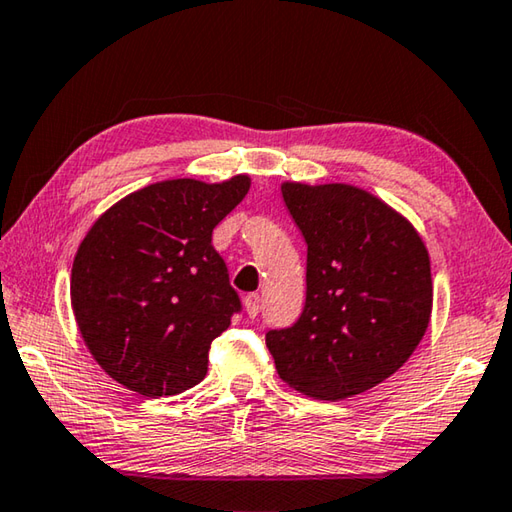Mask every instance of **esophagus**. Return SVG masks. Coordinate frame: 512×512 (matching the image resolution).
<instances>
[{
    "label": "esophagus",
    "mask_w": 512,
    "mask_h": 512,
    "mask_svg": "<svg viewBox=\"0 0 512 512\" xmlns=\"http://www.w3.org/2000/svg\"><path fill=\"white\" fill-rule=\"evenodd\" d=\"M244 307H246V314L250 318H255L259 314V309H262V296H259V293H248L244 298Z\"/></svg>",
    "instance_id": "obj_1"
}]
</instances>
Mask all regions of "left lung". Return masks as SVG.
<instances>
[{
    "label": "left lung",
    "instance_id": "8db88e82",
    "mask_svg": "<svg viewBox=\"0 0 512 512\" xmlns=\"http://www.w3.org/2000/svg\"><path fill=\"white\" fill-rule=\"evenodd\" d=\"M282 198L307 241V298L296 323L266 334V348L291 388L345 400L400 370L427 332V246L361 187L287 180Z\"/></svg>",
    "mask_w": 512,
    "mask_h": 512
}]
</instances>
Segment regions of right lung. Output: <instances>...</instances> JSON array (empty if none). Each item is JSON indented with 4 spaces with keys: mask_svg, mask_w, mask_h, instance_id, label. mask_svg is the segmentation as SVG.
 I'll return each instance as SVG.
<instances>
[{
    "mask_svg": "<svg viewBox=\"0 0 512 512\" xmlns=\"http://www.w3.org/2000/svg\"><path fill=\"white\" fill-rule=\"evenodd\" d=\"M250 178H173L128 194L94 221L72 266V309L94 361L144 397L178 395L241 309L212 230Z\"/></svg>",
    "mask_w": 512,
    "mask_h": 512,
    "instance_id": "add662e5",
    "label": "right lung"
}]
</instances>
